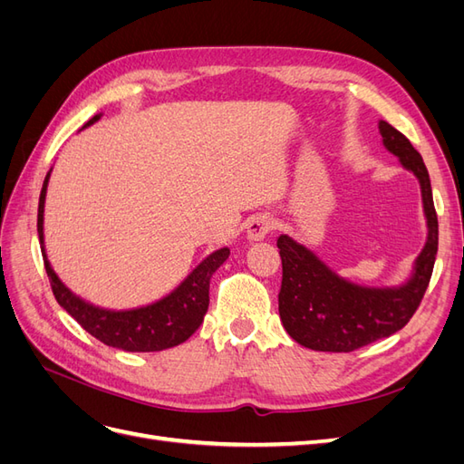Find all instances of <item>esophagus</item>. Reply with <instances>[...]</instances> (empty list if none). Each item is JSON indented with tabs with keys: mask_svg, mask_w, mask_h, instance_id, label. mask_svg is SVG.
Segmentation results:
<instances>
[{
	"mask_svg": "<svg viewBox=\"0 0 464 464\" xmlns=\"http://www.w3.org/2000/svg\"><path fill=\"white\" fill-rule=\"evenodd\" d=\"M275 228V220L269 215H257L247 222V240L259 242Z\"/></svg>",
	"mask_w": 464,
	"mask_h": 464,
	"instance_id": "34e87169",
	"label": "esophagus"
}]
</instances>
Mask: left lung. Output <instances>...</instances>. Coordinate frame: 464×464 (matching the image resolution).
<instances>
[{
    "label": "left lung",
    "instance_id": "left-lung-1",
    "mask_svg": "<svg viewBox=\"0 0 464 464\" xmlns=\"http://www.w3.org/2000/svg\"><path fill=\"white\" fill-rule=\"evenodd\" d=\"M379 133L387 150L399 157L401 164L420 181L428 242L416 259L409 283L399 288H366L334 275L310 249L285 234L280 236L276 246L283 259V285L278 292V314L286 333L305 348L353 353L391 336L411 321L430 285L438 254V215L426 164L409 139L387 121H379Z\"/></svg>",
    "mask_w": 464,
    "mask_h": 464
}]
</instances>
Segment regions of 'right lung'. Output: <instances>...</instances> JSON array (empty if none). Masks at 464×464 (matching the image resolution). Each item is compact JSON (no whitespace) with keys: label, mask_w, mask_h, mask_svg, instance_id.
Listing matches in <instances>:
<instances>
[{"label":"right lung","mask_w":464,"mask_h":464,"mask_svg":"<svg viewBox=\"0 0 464 464\" xmlns=\"http://www.w3.org/2000/svg\"><path fill=\"white\" fill-rule=\"evenodd\" d=\"M98 118H101V114L91 118L82 128L94 123ZM48 179L50 172L46 174L38 201V237L42 257H44V269L58 304L94 339L108 346L128 350V353H159V350L186 343L203 323V317L208 310L210 276L228 259L230 249L222 247L217 249L215 254H210L195 266L184 283L159 302L125 312L102 310V307H96L75 296L50 266L44 249V227H42L44 224Z\"/></svg>","instance_id":"right-lung-1"}]
</instances>
